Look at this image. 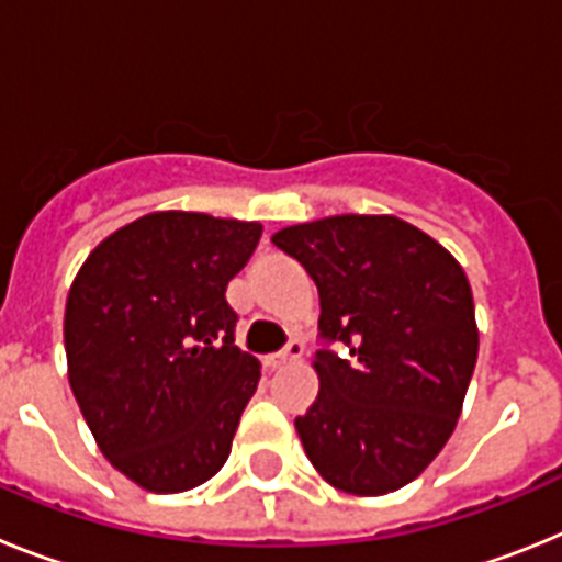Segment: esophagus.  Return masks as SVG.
<instances>
[{
	"mask_svg": "<svg viewBox=\"0 0 562 562\" xmlns=\"http://www.w3.org/2000/svg\"><path fill=\"white\" fill-rule=\"evenodd\" d=\"M301 355H304V342L290 340L286 342L284 351H278V355H272L270 360H267V366H272V369H281V366H286V362H295Z\"/></svg>",
	"mask_w": 562,
	"mask_h": 562,
	"instance_id": "obj_1",
	"label": "esophagus"
}]
</instances>
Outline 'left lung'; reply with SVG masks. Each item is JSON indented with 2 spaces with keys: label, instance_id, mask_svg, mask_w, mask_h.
I'll return each instance as SVG.
<instances>
[{
  "label": "left lung",
  "instance_id": "8db88e82",
  "mask_svg": "<svg viewBox=\"0 0 562 562\" xmlns=\"http://www.w3.org/2000/svg\"><path fill=\"white\" fill-rule=\"evenodd\" d=\"M272 245L321 295V391L295 419L301 445L342 493H394L439 456L461 414L479 357L470 281L396 216H329L284 227Z\"/></svg>",
  "mask_w": 562,
  "mask_h": 562
}]
</instances>
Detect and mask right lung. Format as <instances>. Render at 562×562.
Listing matches in <instances>:
<instances>
[{"label":"right lung","mask_w":562,"mask_h":562,"mask_svg":"<svg viewBox=\"0 0 562 562\" xmlns=\"http://www.w3.org/2000/svg\"><path fill=\"white\" fill-rule=\"evenodd\" d=\"M258 222L160 211L89 252L64 315L69 385L101 453L148 493L205 484L231 456L258 360L236 346L227 284Z\"/></svg>","instance_id":"1"}]
</instances>
